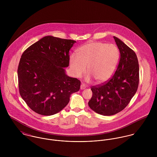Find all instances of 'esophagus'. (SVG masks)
Returning a JSON list of instances; mask_svg holds the SVG:
<instances>
[{
	"label": "esophagus",
	"mask_w": 157,
	"mask_h": 157,
	"mask_svg": "<svg viewBox=\"0 0 157 157\" xmlns=\"http://www.w3.org/2000/svg\"><path fill=\"white\" fill-rule=\"evenodd\" d=\"M86 88V85H85V84H83V83H82V85H81V86H80V89L81 90H85Z\"/></svg>",
	"instance_id": "34e87169"
}]
</instances>
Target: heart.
I'll use <instances>...</instances> for the list:
<instances>
[{
    "instance_id": "b5f03b06",
    "label": "heart",
    "mask_w": 157,
    "mask_h": 157,
    "mask_svg": "<svg viewBox=\"0 0 157 157\" xmlns=\"http://www.w3.org/2000/svg\"><path fill=\"white\" fill-rule=\"evenodd\" d=\"M78 55L70 56L71 71L77 77L86 71L97 83L108 80L115 72L120 60V51L117 45L104 42H90L82 46Z\"/></svg>"
}]
</instances>
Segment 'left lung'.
<instances>
[{
	"instance_id": "1",
	"label": "left lung",
	"mask_w": 157,
	"mask_h": 157,
	"mask_svg": "<svg viewBox=\"0 0 157 157\" xmlns=\"http://www.w3.org/2000/svg\"><path fill=\"white\" fill-rule=\"evenodd\" d=\"M120 59L117 70L106 82L92 86L88 105L94 112L112 115L123 110L136 93L139 83V65L134 51L113 36Z\"/></svg>"
}]
</instances>
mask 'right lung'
I'll use <instances>...</instances> for the list:
<instances>
[{
    "mask_svg": "<svg viewBox=\"0 0 157 157\" xmlns=\"http://www.w3.org/2000/svg\"><path fill=\"white\" fill-rule=\"evenodd\" d=\"M76 42L46 36L22 54L17 69L19 93L31 109L43 115L62 111L80 81L67 76L69 51Z\"/></svg>",
    "mask_w": 157,
    "mask_h": 157,
    "instance_id": "obj_1",
    "label": "right lung"
}]
</instances>
